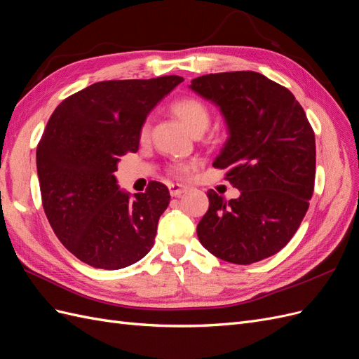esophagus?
Masks as SVG:
<instances>
[{
    "label": "esophagus",
    "mask_w": 359,
    "mask_h": 359,
    "mask_svg": "<svg viewBox=\"0 0 359 359\" xmlns=\"http://www.w3.org/2000/svg\"><path fill=\"white\" fill-rule=\"evenodd\" d=\"M189 190V187L187 186H184V184H170L169 186V191H170V194L172 196H181L182 193H186Z\"/></svg>",
    "instance_id": "obj_1"
}]
</instances>
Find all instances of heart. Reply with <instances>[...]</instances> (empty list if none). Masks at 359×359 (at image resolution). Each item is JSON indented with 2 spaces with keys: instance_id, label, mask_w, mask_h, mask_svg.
Masks as SVG:
<instances>
[{
  "instance_id": "obj_1",
  "label": "heart",
  "mask_w": 359,
  "mask_h": 359,
  "mask_svg": "<svg viewBox=\"0 0 359 359\" xmlns=\"http://www.w3.org/2000/svg\"><path fill=\"white\" fill-rule=\"evenodd\" d=\"M172 112L178 116L180 121L186 126V128L191 135L205 132V128L210 126V109L203 102L194 97H184V99L177 100L170 106ZM149 135V124L145 123L140 128V137L145 139ZM186 165H177L173 168V172L182 173L186 172Z\"/></svg>"
}]
</instances>
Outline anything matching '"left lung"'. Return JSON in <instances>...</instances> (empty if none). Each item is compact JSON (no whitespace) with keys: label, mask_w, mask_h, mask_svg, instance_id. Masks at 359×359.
<instances>
[{"label":"left lung","mask_w":359,"mask_h":359,"mask_svg":"<svg viewBox=\"0 0 359 359\" xmlns=\"http://www.w3.org/2000/svg\"><path fill=\"white\" fill-rule=\"evenodd\" d=\"M189 88L220 109L227 139L212 166L226 169L240 190L231 201L206 193L201 244L236 265L276 255L297 232L313 194L316 144L306 112L287 88L256 72L205 74Z\"/></svg>","instance_id":"obj_1"}]
</instances>
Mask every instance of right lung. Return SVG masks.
I'll return each instance as SVG.
<instances>
[{
	"label": "right lung",
	"mask_w": 359,
	"mask_h": 359,
	"mask_svg": "<svg viewBox=\"0 0 359 359\" xmlns=\"http://www.w3.org/2000/svg\"><path fill=\"white\" fill-rule=\"evenodd\" d=\"M181 76L95 82L62 100L37 147L43 208L70 253L102 269L136 264L154 244L170 194L151 181L145 193L119 189V157L139 149L149 112Z\"/></svg>",
	"instance_id": "add662e5"
}]
</instances>
